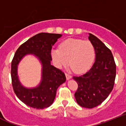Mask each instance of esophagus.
I'll use <instances>...</instances> for the list:
<instances>
[{"label": "esophagus", "mask_w": 126, "mask_h": 126, "mask_svg": "<svg viewBox=\"0 0 126 126\" xmlns=\"http://www.w3.org/2000/svg\"><path fill=\"white\" fill-rule=\"evenodd\" d=\"M65 75H66V79H67V80H69V79H70L71 78H72V76H71L70 75H69V74H65Z\"/></svg>", "instance_id": "1"}]
</instances>
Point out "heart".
Segmentation results:
<instances>
[{
  "label": "heart",
  "mask_w": 126,
  "mask_h": 126,
  "mask_svg": "<svg viewBox=\"0 0 126 126\" xmlns=\"http://www.w3.org/2000/svg\"><path fill=\"white\" fill-rule=\"evenodd\" d=\"M51 55L53 63L58 68L69 63L74 72L82 74L91 67L96 52L90 41L68 39L60 44L59 49L51 50Z\"/></svg>",
  "instance_id": "heart-1"
}]
</instances>
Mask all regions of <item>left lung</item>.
Instances as JSON below:
<instances>
[{"label":"left lung","mask_w":126,"mask_h":126,"mask_svg":"<svg viewBox=\"0 0 126 126\" xmlns=\"http://www.w3.org/2000/svg\"><path fill=\"white\" fill-rule=\"evenodd\" d=\"M89 34V40L94 47L96 60L88 72L73 79L78 84L75 93L77 103L84 108L93 109L105 101L113 89L116 64L111 51L96 36Z\"/></svg>","instance_id":"8db88e82"}]
</instances>
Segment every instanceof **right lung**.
<instances>
[{"label":"right lung","instance_id":"right-lung-1","mask_svg":"<svg viewBox=\"0 0 126 126\" xmlns=\"http://www.w3.org/2000/svg\"><path fill=\"white\" fill-rule=\"evenodd\" d=\"M62 35L40 33L21 44L15 52L11 63V79L13 90L25 105L33 109H44L51 106L55 99L57 89L66 81L64 74L51 64L52 46ZM33 54L42 64V79L38 86L24 87L17 75V65L27 54Z\"/></svg>","mask_w":126,"mask_h":126}]
</instances>
